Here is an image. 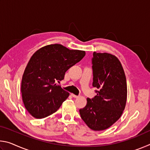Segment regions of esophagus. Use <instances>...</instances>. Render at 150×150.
<instances>
[{"mask_svg": "<svg viewBox=\"0 0 150 150\" xmlns=\"http://www.w3.org/2000/svg\"><path fill=\"white\" fill-rule=\"evenodd\" d=\"M71 96H73V97H74V98H78L79 96V95H75V94H71Z\"/></svg>", "mask_w": 150, "mask_h": 150, "instance_id": "34e87169", "label": "esophagus"}]
</instances>
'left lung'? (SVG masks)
Segmentation results:
<instances>
[{
  "instance_id": "1",
  "label": "left lung",
  "mask_w": 150,
  "mask_h": 150,
  "mask_svg": "<svg viewBox=\"0 0 150 150\" xmlns=\"http://www.w3.org/2000/svg\"><path fill=\"white\" fill-rule=\"evenodd\" d=\"M93 86L96 95L87 98L79 110L81 118L91 129L104 130L120 118L127 98L126 79L120 61L107 53H93Z\"/></svg>"
}]
</instances>
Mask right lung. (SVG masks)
Returning <instances> with one entry per match:
<instances>
[{
  "mask_svg": "<svg viewBox=\"0 0 150 150\" xmlns=\"http://www.w3.org/2000/svg\"><path fill=\"white\" fill-rule=\"evenodd\" d=\"M85 55V51L71 50L61 44L48 45L34 53L21 84L22 100L30 115L44 118L59 109L69 93L55 82L63 80L65 72Z\"/></svg>",
  "mask_w": 150,
  "mask_h": 150,
  "instance_id": "obj_1",
  "label": "right lung"
}]
</instances>
